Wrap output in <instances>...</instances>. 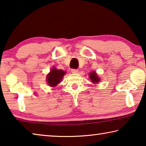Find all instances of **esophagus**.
Returning <instances> with one entry per match:
<instances>
[{"label":"esophagus","mask_w":146,"mask_h":146,"mask_svg":"<svg viewBox=\"0 0 146 146\" xmlns=\"http://www.w3.org/2000/svg\"><path fill=\"white\" fill-rule=\"evenodd\" d=\"M78 69H74V68H72V69H71V72L72 73H74V74H76V73H78Z\"/></svg>","instance_id":"esophagus-1"}]
</instances>
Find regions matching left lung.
Returning <instances> with one entry per match:
<instances>
[{
    "label": "left lung",
    "instance_id": "left-lung-1",
    "mask_svg": "<svg viewBox=\"0 0 146 146\" xmlns=\"http://www.w3.org/2000/svg\"><path fill=\"white\" fill-rule=\"evenodd\" d=\"M89 77L91 82L93 83H98L100 81V78L98 77L95 72H92L89 74Z\"/></svg>",
    "mask_w": 146,
    "mask_h": 146
}]
</instances>
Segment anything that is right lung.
I'll return each instance as SVG.
<instances>
[{
	"mask_svg": "<svg viewBox=\"0 0 146 146\" xmlns=\"http://www.w3.org/2000/svg\"><path fill=\"white\" fill-rule=\"evenodd\" d=\"M64 71L57 70L56 68H53L47 76V82L48 85L51 87H55L61 82L62 78L64 75Z\"/></svg>",
	"mask_w": 146,
	"mask_h": 146,
	"instance_id": "1",
	"label": "right lung"
}]
</instances>
